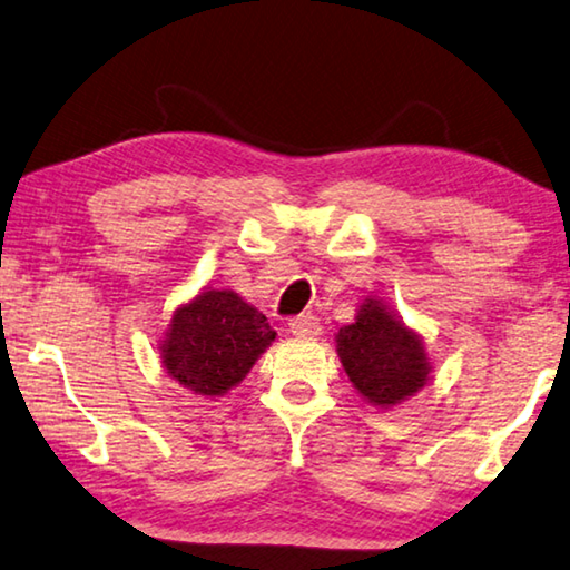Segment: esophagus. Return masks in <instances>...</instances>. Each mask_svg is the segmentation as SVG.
<instances>
[{
	"mask_svg": "<svg viewBox=\"0 0 570 570\" xmlns=\"http://www.w3.org/2000/svg\"><path fill=\"white\" fill-rule=\"evenodd\" d=\"M287 325H291V333L297 335V338H313V335L321 333V321L311 313L295 315V318H291V323Z\"/></svg>",
	"mask_w": 570,
	"mask_h": 570,
	"instance_id": "1",
	"label": "esophagus"
}]
</instances>
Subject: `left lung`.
<instances>
[{
  "label": "left lung",
  "mask_w": 570,
  "mask_h": 570,
  "mask_svg": "<svg viewBox=\"0 0 570 570\" xmlns=\"http://www.w3.org/2000/svg\"><path fill=\"white\" fill-rule=\"evenodd\" d=\"M335 341L353 386L373 406H394L414 396L432 371L422 338L373 297L361 305L356 323L343 325Z\"/></svg>",
  "instance_id": "8db88e82"
}]
</instances>
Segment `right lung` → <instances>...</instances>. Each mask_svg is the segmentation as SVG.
Wrapping results in <instances>:
<instances>
[{
  "label": "right lung",
  "instance_id": "obj_1",
  "mask_svg": "<svg viewBox=\"0 0 570 570\" xmlns=\"http://www.w3.org/2000/svg\"><path fill=\"white\" fill-rule=\"evenodd\" d=\"M275 341L267 318L232 291H204L174 313L161 346L164 366L184 389L222 396L247 376Z\"/></svg>",
  "mask_w": 570,
  "mask_h": 570
}]
</instances>
